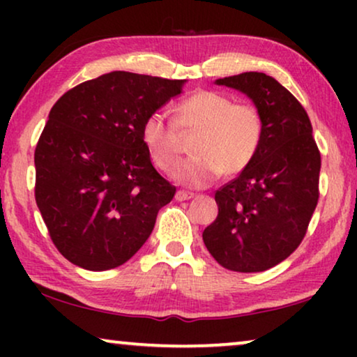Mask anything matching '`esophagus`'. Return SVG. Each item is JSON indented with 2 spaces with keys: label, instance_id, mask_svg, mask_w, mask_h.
Returning a JSON list of instances; mask_svg holds the SVG:
<instances>
[{
  "label": "esophagus",
  "instance_id": "esophagus-1",
  "mask_svg": "<svg viewBox=\"0 0 357 357\" xmlns=\"http://www.w3.org/2000/svg\"><path fill=\"white\" fill-rule=\"evenodd\" d=\"M193 197H195L193 193L185 192V190H178V192L175 193V199H177V202H185V199H190V198H193Z\"/></svg>",
  "mask_w": 357,
  "mask_h": 357
}]
</instances>
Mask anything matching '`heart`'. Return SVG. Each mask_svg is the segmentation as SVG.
I'll list each match as a JSON object with an SVG mask.
<instances>
[{"instance_id": "1", "label": "heart", "mask_w": 357, "mask_h": 357, "mask_svg": "<svg viewBox=\"0 0 357 357\" xmlns=\"http://www.w3.org/2000/svg\"><path fill=\"white\" fill-rule=\"evenodd\" d=\"M198 131L192 143L195 158L174 170V178L202 188L226 175H237L253 162L263 141V116L248 102H234L222 92L199 89L175 107L174 123L154 112L144 120L141 136L160 170L177 164L182 151L180 135Z\"/></svg>"}]
</instances>
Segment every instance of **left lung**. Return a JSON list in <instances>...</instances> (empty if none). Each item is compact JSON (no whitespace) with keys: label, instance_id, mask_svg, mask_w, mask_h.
Wrapping results in <instances>:
<instances>
[{"label":"left lung","instance_id":"left-lung-1","mask_svg":"<svg viewBox=\"0 0 357 357\" xmlns=\"http://www.w3.org/2000/svg\"><path fill=\"white\" fill-rule=\"evenodd\" d=\"M252 99L263 116V141L253 162L219 188L218 218L203 242L219 265L258 273L286 260L304 238L319 202L320 151L299 100L265 73L216 79Z\"/></svg>","mask_w":357,"mask_h":357}]
</instances>
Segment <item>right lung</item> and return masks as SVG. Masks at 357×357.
I'll use <instances>...</instances> for the list:
<instances>
[{"mask_svg":"<svg viewBox=\"0 0 357 357\" xmlns=\"http://www.w3.org/2000/svg\"><path fill=\"white\" fill-rule=\"evenodd\" d=\"M185 79L112 71L65 92L36 148V202L53 243L73 265H123L153 232L175 187L154 169L144 120Z\"/></svg>","mask_w":357,"mask_h":357,"instance_id":"add662e5","label":"right lung"}]
</instances>
